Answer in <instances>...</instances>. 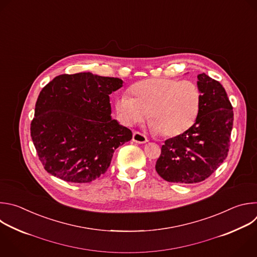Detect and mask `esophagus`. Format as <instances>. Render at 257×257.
I'll list each match as a JSON object with an SVG mask.
<instances>
[{
    "label": "esophagus",
    "instance_id": "1",
    "mask_svg": "<svg viewBox=\"0 0 257 257\" xmlns=\"http://www.w3.org/2000/svg\"><path fill=\"white\" fill-rule=\"evenodd\" d=\"M133 141H134L135 143H138V144H145V143L148 142L147 138H146L144 135H142V134H140V133H138V132H135V133H134V135H133Z\"/></svg>",
    "mask_w": 257,
    "mask_h": 257
}]
</instances>
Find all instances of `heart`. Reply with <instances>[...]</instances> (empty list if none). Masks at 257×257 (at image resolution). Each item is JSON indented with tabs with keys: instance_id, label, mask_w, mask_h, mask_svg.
<instances>
[{
	"instance_id": "heart-1",
	"label": "heart",
	"mask_w": 257,
	"mask_h": 257,
	"mask_svg": "<svg viewBox=\"0 0 257 257\" xmlns=\"http://www.w3.org/2000/svg\"><path fill=\"white\" fill-rule=\"evenodd\" d=\"M133 97L126 94L115 101L119 119L132 126L144 120L149 111L154 134L176 137L195 121L201 103V92L192 82L170 78H152L136 83Z\"/></svg>"
}]
</instances>
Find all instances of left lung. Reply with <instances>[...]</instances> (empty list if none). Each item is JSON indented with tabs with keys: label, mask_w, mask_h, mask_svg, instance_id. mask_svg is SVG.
I'll list each match as a JSON object with an SVG mask.
<instances>
[{
	"label": "left lung",
	"mask_w": 257,
	"mask_h": 257,
	"mask_svg": "<svg viewBox=\"0 0 257 257\" xmlns=\"http://www.w3.org/2000/svg\"><path fill=\"white\" fill-rule=\"evenodd\" d=\"M196 85L201 103L193 125L166 140L156 162L157 173L168 182H200L211 176L228 155L234 114L227 93L204 73L197 75Z\"/></svg>",
	"instance_id": "obj_1"
}]
</instances>
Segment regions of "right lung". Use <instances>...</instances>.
Listing matches in <instances>:
<instances>
[{"mask_svg": "<svg viewBox=\"0 0 257 257\" xmlns=\"http://www.w3.org/2000/svg\"><path fill=\"white\" fill-rule=\"evenodd\" d=\"M122 85L121 79L85 72L60 75L41 90L30 132L49 174L88 183L106 172L115 150L133 138L111 117L109 95Z\"/></svg>", "mask_w": 257, "mask_h": 257, "instance_id": "1", "label": "right lung"}]
</instances>
